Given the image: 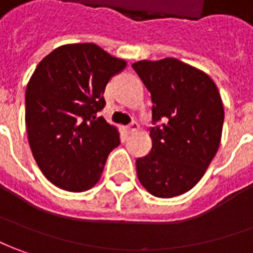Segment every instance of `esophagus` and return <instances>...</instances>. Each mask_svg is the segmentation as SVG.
<instances>
[{"mask_svg": "<svg viewBox=\"0 0 253 253\" xmlns=\"http://www.w3.org/2000/svg\"><path fill=\"white\" fill-rule=\"evenodd\" d=\"M137 130H138V123H137V122H131V123L127 126V131H128L130 134L135 133Z\"/></svg>", "mask_w": 253, "mask_h": 253, "instance_id": "esophagus-1", "label": "esophagus"}]
</instances>
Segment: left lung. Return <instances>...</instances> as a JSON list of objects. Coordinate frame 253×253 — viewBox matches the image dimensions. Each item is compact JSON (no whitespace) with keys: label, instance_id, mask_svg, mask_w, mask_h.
<instances>
[{"label":"left lung","instance_id":"left-lung-1","mask_svg":"<svg viewBox=\"0 0 253 253\" xmlns=\"http://www.w3.org/2000/svg\"><path fill=\"white\" fill-rule=\"evenodd\" d=\"M133 69L151 92L152 148L135 161L140 183L152 195H181L204 176L221 138L224 109L206 73L176 58L140 61Z\"/></svg>","mask_w":253,"mask_h":253}]
</instances>
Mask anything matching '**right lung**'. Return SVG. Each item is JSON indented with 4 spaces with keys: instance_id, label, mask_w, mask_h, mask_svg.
I'll return each instance as SVG.
<instances>
[{
    "instance_id": "1",
    "label": "right lung",
    "mask_w": 253,
    "mask_h": 253,
    "mask_svg": "<svg viewBox=\"0 0 253 253\" xmlns=\"http://www.w3.org/2000/svg\"><path fill=\"white\" fill-rule=\"evenodd\" d=\"M126 68L95 44H69L39 63L26 88V127L33 156L48 180L66 191L97 183L119 131L97 113L104 91Z\"/></svg>"
}]
</instances>
